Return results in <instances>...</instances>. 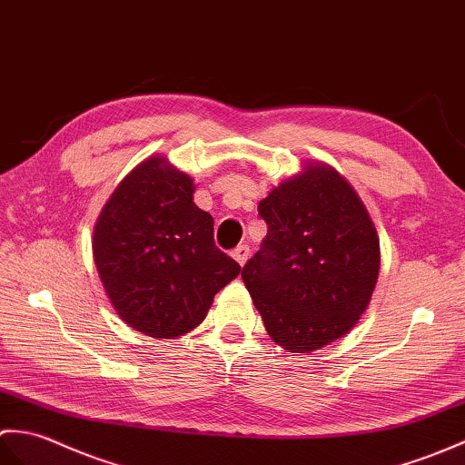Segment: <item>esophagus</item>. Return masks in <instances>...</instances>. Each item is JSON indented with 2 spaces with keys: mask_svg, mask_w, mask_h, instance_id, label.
<instances>
[{
  "mask_svg": "<svg viewBox=\"0 0 465 465\" xmlns=\"http://www.w3.org/2000/svg\"><path fill=\"white\" fill-rule=\"evenodd\" d=\"M232 256H234V261L242 266L246 261H249V256H251L249 244H239V246H236V249L232 251Z\"/></svg>",
  "mask_w": 465,
  "mask_h": 465,
  "instance_id": "obj_1",
  "label": "esophagus"
}]
</instances>
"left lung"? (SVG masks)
<instances>
[{"label":"left lung","mask_w":465,"mask_h":465,"mask_svg":"<svg viewBox=\"0 0 465 465\" xmlns=\"http://www.w3.org/2000/svg\"><path fill=\"white\" fill-rule=\"evenodd\" d=\"M259 214L266 239L242 266V281L266 332L298 354L348 334L380 271L378 234L354 189L312 163L272 189Z\"/></svg>","instance_id":"8db88e82"}]
</instances>
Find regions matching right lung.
<instances>
[{"instance_id":"obj_1","label":"right lung","mask_w":465,"mask_h":465,"mask_svg":"<svg viewBox=\"0 0 465 465\" xmlns=\"http://www.w3.org/2000/svg\"><path fill=\"white\" fill-rule=\"evenodd\" d=\"M193 179L164 159L143 161L103 206L93 256L117 314L139 332L174 338L199 326L241 264L214 244L213 216Z\"/></svg>"}]
</instances>
